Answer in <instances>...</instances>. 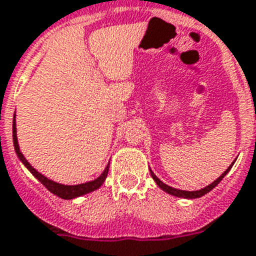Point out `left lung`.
<instances>
[{"label":"left lung","mask_w":256,"mask_h":256,"mask_svg":"<svg viewBox=\"0 0 256 256\" xmlns=\"http://www.w3.org/2000/svg\"><path fill=\"white\" fill-rule=\"evenodd\" d=\"M233 164H234V162H233L232 164L229 166L228 168H226V171H224V174L220 176V178H216L214 182H211L210 185H207V186H204L203 189H200V190H193V192H188V190H180V189H176V188H172V186H168L167 184H164L163 181L159 180L158 178H156V174H154V172L150 170V174H152V178H154V181L156 182V185H158L159 188H160L162 190H164L166 193L171 194V196H178V198H186V200H194V198H200L202 196H204V194H207L208 192H211L214 189V188L216 186V185L219 184L220 181L224 178V176H226V174H228L229 171H230V168L233 167Z\"/></svg>","instance_id":"left-lung-1"}]
</instances>
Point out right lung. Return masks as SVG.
Returning a JSON list of instances; mask_svg holds the SVG:
<instances>
[{
	"label": "right lung",
	"instance_id": "1",
	"mask_svg": "<svg viewBox=\"0 0 256 256\" xmlns=\"http://www.w3.org/2000/svg\"><path fill=\"white\" fill-rule=\"evenodd\" d=\"M12 142H14V149H15V152H16V155H18L19 160H20L26 167H27L28 171L34 174V178L40 181L41 184L46 188L50 193H53L54 196H60V198H62V200H74V198H78V196H84V194H88V193H92V192L97 190L98 188L104 184V181L106 180L107 178V174H108V164H107L106 168H104V171L102 172V174H100L96 180L88 181V182H84V184L64 185L48 178L46 176H44V174H41L40 172L36 171V170H34L30 163H28L27 159L24 158V155L22 154L20 148H19V144H18V137H16V123H15V116H14V120H12Z\"/></svg>",
	"mask_w": 256,
	"mask_h": 256
}]
</instances>
